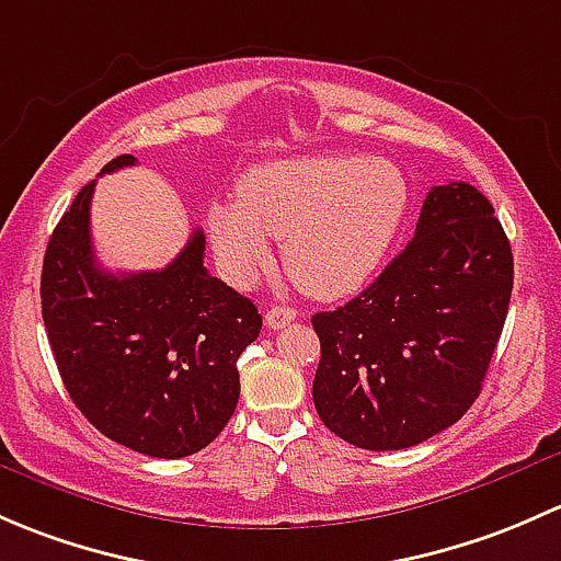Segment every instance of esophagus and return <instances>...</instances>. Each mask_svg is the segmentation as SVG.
Masks as SVG:
<instances>
[{
    "label": "esophagus",
    "mask_w": 561,
    "mask_h": 561,
    "mask_svg": "<svg viewBox=\"0 0 561 561\" xmlns=\"http://www.w3.org/2000/svg\"><path fill=\"white\" fill-rule=\"evenodd\" d=\"M294 319H297V310L286 308V305H275V308H270L267 316H264V323H267L270 329H283Z\"/></svg>",
    "instance_id": "obj_1"
}]
</instances>
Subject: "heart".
<instances>
[{"label":"heart","instance_id":"obj_1","mask_svg":"<svg viewBox=\"0 0 561 561\" xmlns=\"http://www.w3.org/2000/svg\"><path fill=\"white\" fill-rule=\"evenodd\" d=\"M405 210V175L391 161L302 156L248 170L234 207H213L207 232L232 280H251L267 264V240H278L294 283L310 297L337 299L373 278Z\"/></svg>","mask_w":561,"mask_h":561}]
</instances>
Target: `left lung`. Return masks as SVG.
Wrapping results in <instances>:
<instances>
[{"instance_id":"8db88e82","label":"left lung","mask_w":561,"mask_h":561,"mask_svg":"<svg viewBox=\"0 0 561 561\" xmlns=\"http://www.w3.org/2000/svg\"><path fill=\"white\" fill-rule=\"evenodd\" d=\"M513 253L470 183L426 194L405 251L359 297L313 316V402L327 430L400 451L448 430L481 394L505 327Z\"/></svg>"}]
</instances>
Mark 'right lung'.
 <instances>
[{
    "label": "right lung",
    "mask_w": 561,
    "mask_h": 561,
    "mask_svg": "<svg viewBox=\"0 0 561 561\" xmlns=\"http://www.w3.org/2000/svg\"><path fill=\"white\" fill-rule=\"evenodd\" d=\"M135 161L118 156L102 175ZM94 186L80 188L45 248L39 297L56 367L110 440L156 459L192 456L232 419L238 359L262 332V316L207 273L199 229L164 270H102L91 248Z\"/></svg>",
    "instance_id": "1"
}]
</instances>
